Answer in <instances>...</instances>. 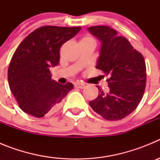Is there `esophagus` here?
<instances>
[{
  "label": "esophagus",
  "instance_id": "1",
  "mask_svg": "<svg viewBox=\"0 0 160 160\" xmlns=\"http://www.w3.org/2000/svg\"><path fill=\"white\" fill-rule=\"evenodd\" d=\"M74 87L76 88H79V89H83L86 87V85L82 82H77L74 83Z\"/></svg>",
  "mask_w": 160,
  "mask_h": 160
}]
</instances>
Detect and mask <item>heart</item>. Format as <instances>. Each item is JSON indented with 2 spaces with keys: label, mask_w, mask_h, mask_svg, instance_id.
<instances>
[{
  "label": "heart",
  "mask_w": 160,
  "mask_h": 160,
  "mask_svg": "<svg viewBox=\"0 0 160 160\" xmlns=\"http://www.w3.org/2000/svg\"><path fill=\"white\" fill-rule=\"evenodd\" d=\"M82 41H94V39H93L92 38H90V37H84V38L82 39L81 42H82Z\"/></svg>",
  "instance_id": "b5f03b06"
}]
</instances>
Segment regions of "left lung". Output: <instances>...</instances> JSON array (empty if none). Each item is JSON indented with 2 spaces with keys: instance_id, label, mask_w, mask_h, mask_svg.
<instances>
[{
  "instance_id": "1",
  "label": "left lung",
  "mask_w": 160,
  "mask_h": 160,
  "mask_svg": "<svg viewBox=\"0 0 160 160\" xmlns=\"http://www.w3.org/2000/svg\"><path fill=\"white\" fill-rule=\"evenodd\" d=\"M88 31L101 42L96 68L109 77L108 91L97 87L98 96L89 104L105 119H122L135 111L143 96L147 80L144 58L112 28L91 26Z\"/></svg>"
}]
</instances>
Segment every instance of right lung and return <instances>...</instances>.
<instances>
[{"label":"right lung","mask_w":160,"mask_h":160,"mask_svg":"<svg viewBox=\"0 0 160 160\" xmlns=\"http://www.w3.org/2000/svg\"><path fill=\"white\" fill-rule=\"evenodd\" d=\"M81 27L42 26L29 33L17 48L8 70L11 92L24 112L37 118L58 111L73 88L52 80L49 68L58 66L59 50Z\"/></svg>","instance_id":"1"}]
</instances>
